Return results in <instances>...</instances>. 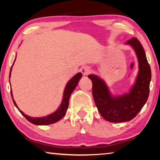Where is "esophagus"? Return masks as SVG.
<instances>
[{
    "mask_svg": "<svg viewBox=\"0 0 160 160\" xmlns=\"http://www.w3.org/2000/svg\"><path fill=\"white\" fill-rule=\"evenodd\" d=\"M80 72H82L83 75H88L90 73L91 68L89 66H83L81 68Z\"/></svg>",
    "mask_w": 160,
    "mask_h": 160,
    "instance_id": "obj_1",
    "label": "esophagus"
}]
</instances>
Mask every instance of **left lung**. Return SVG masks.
Returning a JSON list of instances; mask_svg holds the SVG:
<instances>
[{
	"label": "left lung",
	"mask_w": 160,
	"mask_h": 160,
	"mask_svg": "<svg viewBox=\"0 0 160 160\" xmlns=\"http://www.w3.org/2000/svg\"><path fill=\"white\" fill-rule=\"evenodd\" d=\"M126 44L134 48L139 63L138 75L130 93L113 97L101 79L96 75H88L92 82V94L97 109L103 118L112 123L125 122L135 118L147 102L150 93L151 69L144 48L136 37L129 39Z\"/></svg>",
	"instance_id": "1"
}]
</instances>
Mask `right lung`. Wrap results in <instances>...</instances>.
<instances>
[{"instance_id":"1","label":"right lung","mask_w":160,"mask_h":160,"mask_svg":"<svg viewBox=\"0 0 160 160\" xmlns=\"http://www.w3.org/2000/svg\"><path fill=\"white\" fill-rule=\"evenodd\" d=\"M10 72H11V69H10ZM81 77H82V73H81V72H79V73L75 75L73 78H71V79L69 80V82H68V84L66 86V88H65L63 99V101H62L61 106L59 107L58 109L56 111V112H54L53 113H52V114L46 116V117H42V118L29 117V116H28V115H25V113H24L22 112H21V111L18 109V106L16 105L14 99H12V101L14 102L15 107L18 108V110L20 111L22 114L25 116L29 122H31L32 123H34L35 125H49V124L54 123L57 122V121H58L59 120H61V119L65 116V114H66L68 108L69 99H70V94H71V93L72 92V91L75 90V88H76V86L78 83V81H79L80 78ZM10 92H11V96L12 97V91H10Z\"/></svg>"}]
</instances>
